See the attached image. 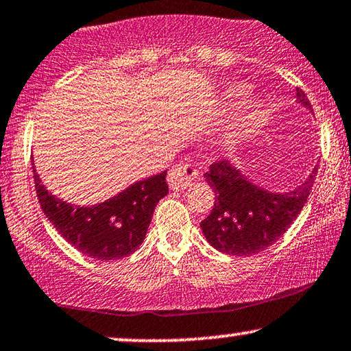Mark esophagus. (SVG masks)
<instances>
[{"mask_svg":"<svg viewBox=\"0 0 351 351\" xmlns=\"http://www.w3.org/2000/svg\"><path fill=\"white\" fill-rule=\"evenodd\" d=\"M197 178V170L193 165H178L168 173V184L171 189L183 191Z\"/></svg>","mask_w":351,"mask_h":351,"instance_id":"esophagus-1","label":"esophagus"}]
</instances>
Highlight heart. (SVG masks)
<instances>
[{"label":"heart","mask_w":351,"mask_h":351,"mask_svg":"<svg viewBox=\"0 0 351 351\" xmlns=\"http://www.w3.org/2000/svg\"><path fill=\"white\" fill-rule=\"evenodd\" d=\"M250 94V88H247L246 84L243 82H234L232 86L227 87L225 90V97L230 100H241ZM264 123V112L259 108V106H251L239 114L237 119V137L239 139H247V137H252L257 134L259 128L263 126Z\"/></svg>","instance_id":"b5f03b06"}]
</instances>
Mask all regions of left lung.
I'll return each mask as SVG.
<instances>
[{
	"label": "left lung",
	"instance_id": "8db88e82",
	"mask_svg": "<svg viewBox=\"0 0 351 351\" xmlns=\"http://www.w3.org/2000/svg\"><path fill=\"white\" fill-rule=\"evenodd\" d=\"M296 101L311 110L308 97L296 88ZM317 165L300 186L269 191L246 176L234 163H214L204 175L214 189L215 204L201 221L208 245L230 256H251L272 246L296 220L311 194Z\"/></svg>",
	"mask_w": 351,
	"mask_h": 351
}]
</instances>
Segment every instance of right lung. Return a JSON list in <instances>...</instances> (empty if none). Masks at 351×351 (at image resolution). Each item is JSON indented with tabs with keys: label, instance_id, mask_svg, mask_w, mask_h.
Here are the masks:
<instances>
[{
	"label": "right lung",
	"instance_id": "add662e5",
	"mask_svg": "<svg viewBox=\"0 0 351 351\" xmlns=\"http://www.w3.org/2000/svg\"><path fill=\"white\" fill-rule=\"evenodd\" d=\"M43 214L69 245L97 261L121 259L143 245L154 210L168 194L167 171L136 181L94 206H76L45 188L34 167Z\"/></svg>",
	"mask_w": 351,
	"mask_h": 351
}]
</instances>
